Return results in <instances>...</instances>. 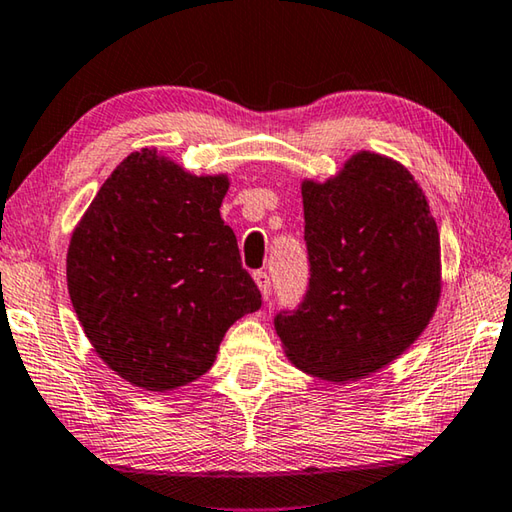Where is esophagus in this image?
<instances>
[{
    "mask_svg": "<svg viewBox=\"0 0 512 512\" xmlns=\"http://www.w3.org/2000/svg\"><path fill=\"white\" fill-rule=\"evenodd\" d=\"M253 277H255L257 287H259V293H262V298L264 300L271 298V277H268V273L266 271H257Z\"/></svg>",
    "mask_w": 512,
    "mask_h": 512,
    "instance_id": "1",
    "label": "esophagus"
}]
</instances>
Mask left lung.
Segmentation results:
<instances>
[{"label":"left lung","instance_id":"8db88e82","mask_svg":"<svg viewBox=\"0 0 512 512\" xmlns=\"http://www.w3.org/2000/svg\"><path fill=\"white\" fill-rule=\"evenodd\" d=\"M300 189L311 277L300 309L275 316L277 336L307 375L359 381L409 350L436 314L438 225L411 171L375 151Z\"/></svg>","mask_w":512,"mask_h":512}]
</instances>
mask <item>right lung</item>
I'll return each mask as SVG.
<instances>
[{
  "label": "right lung",
  "mask_w": 512,
  "mask_h": 512,
  "mask_svg": "<svg viewBox=\"0 0 512 512\" xmlns=\"http://www.w3.org/2000/svg\"><path fill=\"white\" fill-rule=\"evenodd\" d=\"M228 173L194 176L158 149L117 164L76 223L67 289L101 361L167 393L214 366L230 325L262 307L221 219Z\"/></svg>",
  "instance_id": "add662e5"
}]
</instances>
